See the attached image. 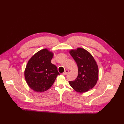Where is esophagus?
<instances>
[{"label":"esophagus","mask_w":124,"mask_h":124,"mask_svg":"<svg viewBox=\"0 0 124 124\" xmlns=\"http://www.w3.org/2000/svg\"><path fill=\"white\" fill-rule=\"evenodd\" d=\"M69 72V70H66L65 71V72H63V73H62V74L63 75H67V74H68V73Z\"/></svg>","instance_id":"obj_1"}]
</instances>
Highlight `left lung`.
<instances>
[{
    "label": "left lung",
    "instance_id": "1",
    "mask_svg": "<svg viewBox=\"0 0 124 124\" xmlns=\"http://www.w3.org/2000/svg\"><path fill=\"white\" fill-rule=\"evenodd\" d=\"M69 53L77 64L78 76L69 83L78 93L87 92L94 87L98 81V65L93 56L84 48L71 50Z\"/></svg>",
    "mask_w": 124,
    "mask_h": 124
}]
</instances>
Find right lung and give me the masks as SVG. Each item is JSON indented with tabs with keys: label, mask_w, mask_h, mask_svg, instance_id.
<instances>
[{
	"label": "right lung",
	"mask_w": 124,
	"mask_h": 124,
	"mask_svg": "<svg viewBox=\"0 0 124 124\" xmlns=\"http://www.w3.org/2000/svg\"><path fill=\"white\" fill-rule=\"evenodd\" d=\"M53 53L46 48L32 56L26 65L24 74L26 82L33 91L43 92L49 89L59 73L51 63Z\"/></svg>",
	"instance_id": "right-lung-1"
}]
</instances>
